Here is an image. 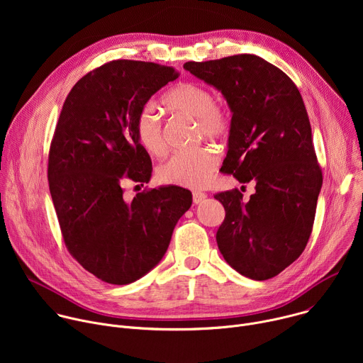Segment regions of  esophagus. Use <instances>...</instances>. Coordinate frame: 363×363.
<instances>
[{
  "label": "esophagus",
  "mask_w": 363,
  "mask_h": 363,
  "mask_svg": "<svg viewBox=\"0 0 363 363\" xmlns=\"http://www.w3.org/2000/svg\"><path fill=\"white\" fill-rule=\"evenodd\" d=\"M205 198H206V194H205V192L195 191V192L192 194V201H194V203H201Z\"/></svg>",
  "instance_id": "esophagus-1"
}]
</instances>
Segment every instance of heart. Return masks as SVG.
I'll return each mask as SVG.
<instances>
[{"label":"heart","mask_w":363,"mask_h":363,"mask_svg":"<svg viewBox=\"0 0 363 363\" xmlns=\"http://www.w3.org/2000/svg\"><path fill=\"white\" fill-rule=\"evenodd\" d=\"M165 106L177 115L195 119L198 136L211 140L228 135L231 119L224 106L216 101L211 89L195 82H181L164 97ZM138 143L150 157H164L167 142L162 123L152 106H145L135 121ZM218 167V155L211 147L177 152L158 168V179L167 185L202 188L210 182Z\"/></svg>","instance_id":"b5f03b06"}]
</instances>
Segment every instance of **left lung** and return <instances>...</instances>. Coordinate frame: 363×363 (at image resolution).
Returning <instances> with one entry per match:
<instances>
[{"label": "left lung", "mask_w": 363, "mask_h": 363, "mask_svg": "<svg viewBox=\"0 0 363 363\" xmlns=\"http://www.w3.org/2000/svg\"><path fill=\"white\" fill-rule=\"evenodd\" d=\"M184 69L221 90L233 112L221 171L255 184L248 201L237 188L214 195L225 210L218 248L240 274L272 279L306 248L323 182L301 94L284 72L254 55Z\"/></svg>", "instance_id": "obj_1"}]
</instances>
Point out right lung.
Masks as SVG:
<instances>
[{"label":"right lung","instance_id":"obj_1","mask_svg":"<svg viewBox=\"0 0 363 363\" xmlns=\"http://www.w3.org/2000/svg\"><path fill=\"white\" fill-rule=\"evenodd\" d=\"M178 76L169 66L113 60L84 74L65 100L48 152L50 194L69 252L105 283L129 284L157 266L192 203L179 186L143 189L132 202L122 188L150 179L135 121Z\"/></svg>","mask_w":363,"mask_h":363}]
</instances>
